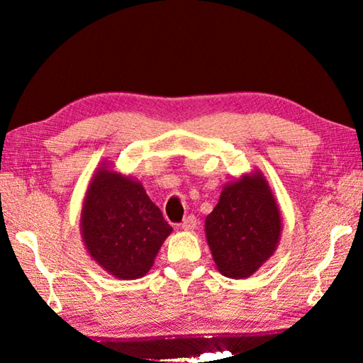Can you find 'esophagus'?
<instances>
[{
  "mask_svg": "<svg viewBox=\"0 0 363 363\" xmlns=\"http://www.w3.org/2000/svg\"><path fill=\"white\" fill-rule=\"evenodd\" d=\"M181 227H182V230H186V232L194 230L195 227H196V218L195 216H187L186 219L182 220Z\"/></svg>",
  "mask_w": 363,
  "mask_h": 363,
  "instance_id": "obj_1",
  "label": "esophagus"
}]
</instances>
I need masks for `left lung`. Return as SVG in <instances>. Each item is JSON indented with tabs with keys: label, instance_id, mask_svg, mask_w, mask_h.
<instances>
[{
	"label": "left lung",
	"instance_id": "obj_1",
	"mask_svg": "<svg viewBox=\"0 0 363 363\" xmlns=\"http://www.w3.org/2000/svg\"><path fill=\"white\" fill-rule=\"evenodd\" d=\"M208 247L225 277L253 275L279 247L281 214L259 169L225 184L205 219Z\"/></svg>",
	"mask_w": 363,
	"mask_h": 363
}]
</instances>
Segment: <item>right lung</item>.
<instances>
[{
	"label": "right lung",
	"instance_id": "right-lung-1",
	"mask_svg": "<svg viewBox=\"0 0 363 363\" xmlns=\"http://www.w3.org/2000/svg\"><path fill=\"white\" fill-rule=\"evenodd\" d=\"M79 232L97 266L120 280H136L152 269L173 227L143 182L102 162L86 190Z\"/></svg>",
	"mask_w": 363,
	"mask_h": 363
}]
</instances>
